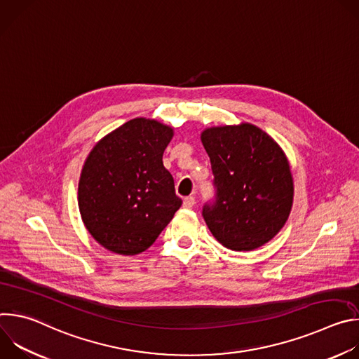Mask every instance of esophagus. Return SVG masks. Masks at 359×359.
Segmentation results:
<instances>
[{"mask_svg":"<svg viewBox=\"0 0 359 359\" xmlns=\"http://www.w3.org/2000/svg\"><path fill=\"white\" fill-rule=\"evenodd\" d=\"M194 203H196V198L193 196H187L183 200V208L184 209H191L194 206Z\"/></svg>","mask_w":359,"mask_h":359,"instance_id":"esophagus-1","label":"esophagus"}]
</instances>
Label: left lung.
I'll list each match as a JSON object with an SVG mask.
<instances>
[{"mask_svg":"<svg viewBox=\"0 0 359 359\" xmlns=\"http://www.w3.org/2000/svg\"><path fill=\"white\" fill-rule=\"evenodd\" d=\"M201 142L215 176V197L201 212L210 231L236 251L266 244L292 206V177L283 150L250 123L206 129Z\"/></svg>","mask_w":359,"mask_h":359,"instance_id":"left-lung-1","label":"left lung"}]
</instances>
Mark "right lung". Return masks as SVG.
Segmentation results:
<instances>
[{
  "instance_id": "right-lung-1",
  "label": "right lung",
  "mask_w": 359,
  "mask_h": 359,
  "mask_svg": "<svg viewBox=\"0 0 359 359\" xmlns=\"http://www.w3.org/2000/svg\"><path fill=\"white\" fill-rule=\"evenodd\" d=\"M172 136V128L137 118L89 153L78 187L79 212L105 248L123 255L144 251L182 206L162 161Z\"/></svg>"
}]
</instances>
